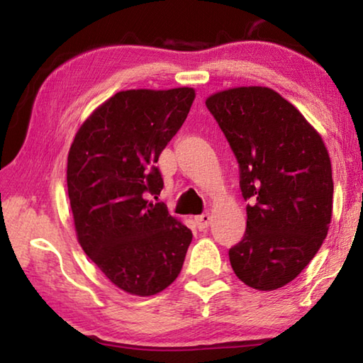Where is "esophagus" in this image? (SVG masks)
<instances>
[{
    "instance_id": "esophagus-1",
    "label": "esophagus",
    "mask_w": 363,
    "mask_h": 363,
    "mask_svg": "<svg viewBox=\"0 0 363 363\" xmlns=\"http://www.w3.org/2000/svg\"><path fill=\"white\" fill-rule=\"evenodd\" d=\"M195 223L199 225L200 230L206 229V227L211 224V214L205 213V214H200V216H195Z\"/></svg>"
}]
</instances>
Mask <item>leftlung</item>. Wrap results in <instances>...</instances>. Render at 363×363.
Instances as JSON below:
<instances>
[{"label": "left lung", "instance_id": "8db88e82", "mask_svg": "<svg viewBox=\"0 0 363 363\" xmlns=\"http://www.w3.org/2000/svg\"><path fill=\"white\" fill-rule=\"evenodd\" d=\"M206 107L240 164L247 232L229 250L233 272L259 291L303 272L327 237L333 213L331 162L320 134L267 86H238Z\"/></svg>", "mask_w": 363, "mask_h": 363}]
</instances>
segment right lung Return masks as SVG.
Returning <instances> with one entry per match:
<instances>
[{
	"mask_svg": "<svg viewBox=\"0 0 363 363\" xmlns=\"http://www.w3.org/2000/svg\"><path fill=\"white\" fill-rule=\"evenodd\" d=\"M194 99L189 86L120 91L93 110L70 145L67 189L78 243L134 296L173 284L192 242L189 227L147 196L162 192L155 163Z\"/></svg>",
	"mask_w": 363,
	"mask_h": 363,
	"instance_id": "right-lung-1",
	"label": "right lung"
}]
</instances>
